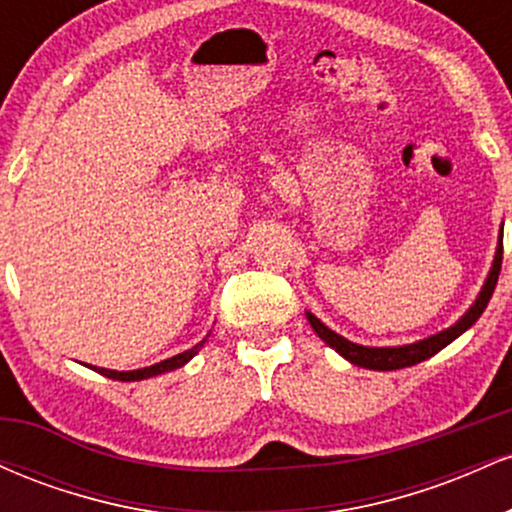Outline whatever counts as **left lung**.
<instances>
[{"label":"left lung","mask_w":512,"mask_h":512,"mask_svg":"<svg viewBox=\"0 0 512 512\" xmlns=\"http://www.w3.org/2000/svg\"><path fill=\"white\" fill-rule=\"evenodd\" d=\"M501 262H503V226H501V233H498L496 255H493L489 276H486V281H484V286H481L479 296L474 298L472 305H469L467 313H464L460 320L455 322V325H450L448 330H440L436 334H431V337L419 339V342H414V344L363 346V344L349 342V339L342 337V334L330 330L325 322L317 320V317L313 313H308V310H305V317H308L310 327H313L317 337H320L327 346H332V349L337 351L339 356H344L346 361L354 363V366L370 368V370L409 368V366H416V363L426 361V358H431L433 354H438L440 349H445V346H448L450 342H455L460 334L467 332L469 327H472L474 322L479 320L481 313L486 310V305H489V301H491L493 289H496L498 274H501Z\"/></svg>","instance_id":"left-lung-1"}]
</instances>
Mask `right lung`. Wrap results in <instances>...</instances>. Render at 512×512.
<instances>
[{
	"label": "right lung",
	"instance_id": "1",
	"mask_svg": "<svg viewBox=\"0 0 512 512\" xmlns=\"http://www.w3.org/2000/svg\"><path fill=\"white\" fill-rule=\"evenodd\" d=\"M209 337V334H207ZM207 337L202 339V342L192 346V349L182 351L178 356H170L166 361L161 363H154V366H146V368H137V370H110V368H98V366H88L91 370H96V373L105 375V378H113V380H122V383H134V380H146V378H154V375H163V373H170V370L175 368H182L187 361H192L199 354V349H202L204 342H207Z\"/></svg>",
	"mask_w": 512,
	"mask_h": 512
}]
</instances>
